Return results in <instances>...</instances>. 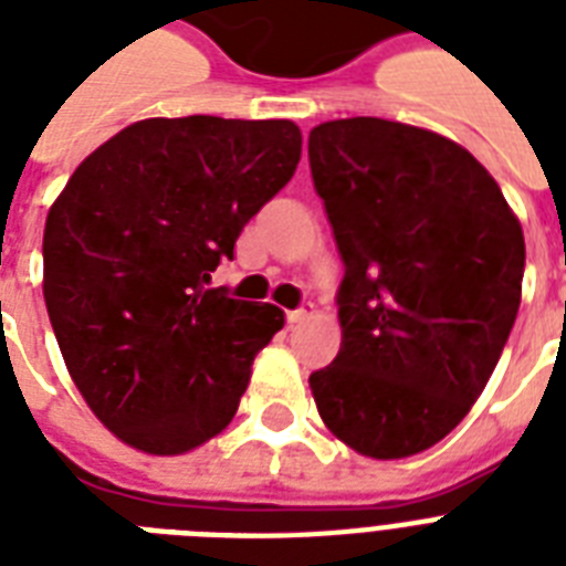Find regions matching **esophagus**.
<instances>
[{
    "label": "esophagus",
    "instance_id": "34e87169",
    "mask_svg": "<svg viewBox=\"0 0 566 566\" xmlns=\"http://www.w3.org/2000/svg\"><path fill=\"white\" fill-rule=\"evenodd\" d=\"M314 317V305L311 302H302L300 308L287 311V323H302V319Z\"/></svg>",
    "mask_w": 566,
    "mask_h": 566
}]
</instances>
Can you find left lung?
I'll return each mask as SVG.
<instances>
[{"mask_svg": "<svg viewBox=\"0 0 566 566\" xmlns=\"http://www.w3.org/2000/svg\"><path fill=\"white\" fill-rule=\"evenodd\" d=\"M308 161L344 282L340 353L311 373L328 431L367 458L443 440L482 396L517 319L526 240L493 176L426 128H311Z\"/></svg>", "mask_w": 566, "mask_h": 566, "instance_id": "left-lung-1", "label": "left lung"}]
</instances>
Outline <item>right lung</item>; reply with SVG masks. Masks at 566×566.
<instances>
[{
    "label": "right lung",
    "mask_w": 566,
    "mask_h": 566,
    "mask_svg": "<svg viewBox=\"0 0 566 566\" xmlns=\"http://www.w3.org/2000/svg\"><path fill=\"white\" fill-rule=\"evenodd\" d=\"M300 155L291 119H140L49 208V319L78 394L123 443L181 455L231 422L284 311L208 284Z\"/></svg>",
    "instance_id": "obj_1"
}]
</instances>
